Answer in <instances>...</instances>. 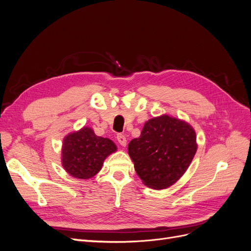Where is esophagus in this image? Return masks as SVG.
Listing matches in <instances>:
<instances>
[{
  "mask_svg": "<svg viewBox=\"0 0 251 251\" xmlns=\"http://www.w3.org/2000/svg\"><path fill=\"white\" fill-rule=\"evenodd\" d=\"M116 139H117V141L119 142L120 146H123V147H126V138L125 135H123V134H117Z\"/></svg>",
  "mask_w": 251,
  "mask_h": 251,
  "instance_id": "obj_1",
  "label": "esophagus"
}]
</instances>
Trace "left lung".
<instances>
[{"label":"left lung","instance_id":"1","mask_svg":"<svg viewBox=\"0 0 251 251\" xmlns=\"http://www.w3.org/2000/svg\"><path fill=\"white\" fill-rule=\"evenodd\" d=\"M127 151L143 183L163 189L191 164L197 151L196 133L184 121L162 115L147 121L140 137L128 143Z\"/></svg>","mask_w":251,"mask_h":251}]
</instances>
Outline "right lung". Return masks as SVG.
<instances>
[{"label": "right lung", "instance_id": "1", "mask_svg": "<svg viewBox=\"0 0 251 251\" xmlns=\"http://www.w3.org/2000/svg\"><path fill=\"white\" fill-rule=\"evenodd\" d=\"M115 151L112 140L96 136L90 127H83L65 137L63 166L75 178L89 179L100 171L104 159Z\"/></svg>", "mask_w": 251, "mask_h": 251}]
</instances>
